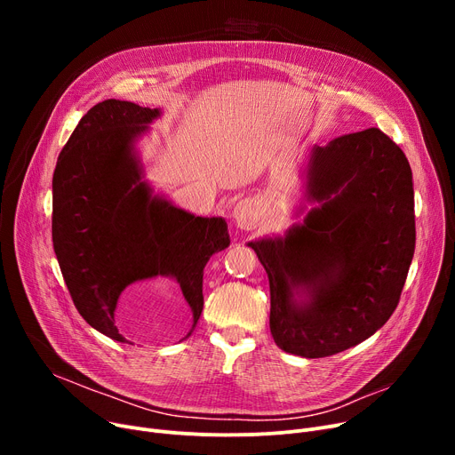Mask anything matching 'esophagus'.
Instances as JSON below:
<instances>
[{
  "label": "esophagus",
  "instance_id": "obj_1",
  "mask_svg": "<svg viewBox=\"0 0 455 455\" xmlns=\"http://www.w3.org/2000/svg\"><path fill=\"white\" fill-rule=\"evenodd\" d=\"M232 218L240 228H251V227H254V223L258 220V208L251 201H240L234 206Z\"/></svg>",
  "mask_w": 455,
  "mask_h": 455
}]
</instances>
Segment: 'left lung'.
<instances>
[{"label": "left lung", "instance_id": "left-lung-1", "mask_svg": "<svg viewBox=\"0 0 455 455\" xmlns=\"http://www.w3.org/2000/svg\"><path fill=\"white\" fill-rule=\"evenodd\" d=\"M306 179L319 206L283 237L249 247L269 276L275 343L326 357L371 338L398 306L415 252L413 179L379 129L315 146Z\"/></svg>", "mask_w": 455, "mask_h": 455}]
</instances>
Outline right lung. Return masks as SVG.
<instances>
[{
	"mask_svg": "<svg viewBox=\"0 0 455 455\" xmlns=\"http://www.w3.org/2000/svg\"><path fill=\"white\" fill-rule=\"evenodd\" d=\"M158 116L131 101L98 103L71 132L53 173V249L68 291L81 317L119 343L127 341L116 324L119 295L155 276L177 280L194 330L203 269L230 245L223 218H196L141 180L134 141Z\"/></svg>",
	"mask_w": 455,
	"mask_h": 455,
	"instance_id": "add662e5",
	"label": "right lung"
}]
</instances>
